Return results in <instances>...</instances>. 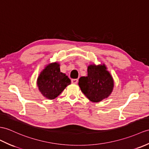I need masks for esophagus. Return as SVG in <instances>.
Returning a JSON list of instances; mask_svg holds the SVG:
<instances>
[{
	"instance_id": "1",
	"label": "esophagus",
	"mask_w": 149,
	"mask_h": 149,
	"mask_svg": "<svg viewBox=\"0 0 149 149\" xmlns=\"http://www.w3.org/2000/svg\"><path fill=\"white\" fill-rule=\"evenodd\" d=\"M72 84H77L78 82V79H73L71 80Z\"/></svg>"
}]
</instances>
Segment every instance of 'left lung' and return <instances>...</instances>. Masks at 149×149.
I'll use <instances>...</instances> for the list:
<instances>
[{
  "label": "left lung",
  "mask_w": 149,
  "mask_h": 149,
  "mask_svg": "<svg viewBox=\"0 0 149 149\" xmlns=\"http://www.w3.org/2000/svg\"><path fill=\"white\" fill-rule=\"evenodd\" d=\"M113 80L105 64L89 65L88 76L81 77L79 86L91 102H100L109 97L113 88Z\"/></svg>",
  "instance_id": "1"
}]
</instances>
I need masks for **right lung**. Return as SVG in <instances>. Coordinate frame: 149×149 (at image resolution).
Masks as SVG:
<instances>
[{
  "label": "right lung",
  "instance_id": "1",
  "mask_svg": "<svg viewBox=\"0 0 149 149\" xmlns=\"http://www.w3.org/2000/svg\"><path fill=\"white\" fill-rule=\"evenodd\" d=\"M70 83L68 76L60 72V64L56 62L48 64L37 81L41 94L49 100L56 98Z\"/></svg>",
  "mask_w": 149,
  "mask_h": 149
}]
</instances>
